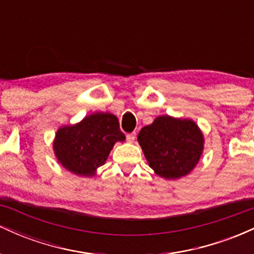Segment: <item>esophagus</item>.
Listing matches in <instances>:
<instances>
[{"instance_id":"obj_1","label":"esophagus","mask_w":254,"mask_h":254,"mask_svg":"<svg viewBox=\"0 0 254 254\" xmlns=\"http://www.w3.org/2000/svg\"><path fill=\"white\" fill-rule=\"evenodd\" d=\"M135 138H136V132H131L127 135V141L129 142V143H132V142L135 141Z\"/></svg>"}]
</instances>
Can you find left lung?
<instances>
[{"label":"left lung","instance_id":"left-lung-1","mask_svg":"<svg viewBox=\"0 0 254 254\" xmlns=\"http://www.w3.org/2000/svg\"><path fill=\"white\" fill-rule=\"evenodd\" d=\"M137 141L157 176L177 180L196 167L204 149V136L192 119L159 116L142 127Z\"/></svg>","mask_w":254,"mask_h":254}]
</instances>
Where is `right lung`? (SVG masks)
<instances>
[{"label": "right lung", "mask_w": 254, "mask_h": 254, "mask_svg": "<svg viewBox=\"0 0 254 254\" xmlns=\"http://www.w3.org/2000/svg\"><path fill=\"white\" fill-rule=\"evenodd\" d=\"M124 141L118 118L109 112H97L80 123L60 127L54 151L65 170L80 177H93L106 162L116 142Z\"/></svg>", "instance_id": "add662e5"}]
</instances>
